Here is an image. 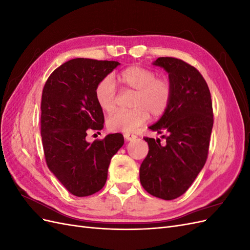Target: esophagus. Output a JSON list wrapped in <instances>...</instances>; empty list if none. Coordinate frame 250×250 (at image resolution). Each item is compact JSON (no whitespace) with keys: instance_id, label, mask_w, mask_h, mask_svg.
<instances>
[{"instance_id":"esophagus-1","label":"esophagus","mask_w":250,"mask_h":250,"mask_svg":"<svg viewBox=\"0 0 250 250\" xmlns=\"http://www.w3.org/2000/svg\"><path fill=\"white\" fill-rule=\"evenodd\" d=\"M124 139L126 141H132L134 139H137V135H135V134H130V133H125L124 134Z\"/></svg>"}]
</instances>
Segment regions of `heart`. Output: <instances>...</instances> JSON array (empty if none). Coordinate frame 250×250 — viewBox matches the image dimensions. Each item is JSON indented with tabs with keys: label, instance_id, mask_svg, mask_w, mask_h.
Returning <instances> with one entry per match:
<instances>
[{
	"label": "heart",
	"instance_id": "b5f03b06",
	"mask_svg": "<svg viewBox=\"0 0 250 250\" xmlns=\"http://www.w3.org/2000/svg\"><path fill=\"white\" fill-rule=\"evenodd\" d=\"M118 81L125 92L133 93L129 110L111 115L106 125L111 132H131L147 122L149 115L155 119L168 110L173 86L166 77H157L155 71L142 65H130L118 74ZM95 98L105 112H112L118 105V90L110 76L103 77L95 87Z\"/></svg>",
	"mask_w": 250,
	"mask_h": 250
}]
</instances>
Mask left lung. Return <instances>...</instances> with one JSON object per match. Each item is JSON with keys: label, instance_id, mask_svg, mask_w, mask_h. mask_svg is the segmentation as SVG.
<instances>
[{"label": "left lung", "instance_id": "left-lung-1", "mask_svg": "<svg viewBox=\"0 0 250 250\" xmlns=\"http://www.w3.org/2000/svg\"><path fill=\"white\" fill-rule=\"evenodd\" d=\"M168 72L173 86L171 104L149 128L161 140L144 138L148 154L140 168L143 188L157 198L175 199L185 194L207 162L213 104L209 88L199 71L181 59L160 57L154 62Z\"/></svg>", "mask_w": 250, "mask_h": 250}]
</instances>
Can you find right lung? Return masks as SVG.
Masks as SVG:
<instances>
[{"label": "right lung", "mask_w": 250, "mask_h": 250, "mask_svg": "<svg viewBox=\"0 0 250 250\" xmlns=\"http://www.w3.org/2000/svg\"><path fill=\"white\" fill-rule=\"evenodd\" d=\"M120 63L75 58L50 75L42 95L41 134L51 172L71 194L84 197L100 191L111 157L123 146L121 133L89 144L87 131L101 130L103 111L95 98L97 83Z\"/></svg>", "instance_id": "add662e5"}]
</instances>
